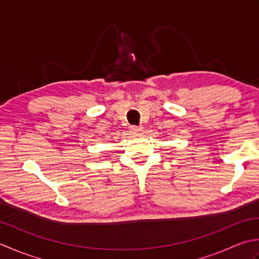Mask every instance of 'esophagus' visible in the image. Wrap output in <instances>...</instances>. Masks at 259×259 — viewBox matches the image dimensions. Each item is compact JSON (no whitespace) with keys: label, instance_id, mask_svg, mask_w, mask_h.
Segmentation results:
<instances>
[{"label":"esophagus","instance_id":"1","mask_svg":"<svg viewBox=\"0 0 259 259\" xmlns=\"http://www.w3.org/2000/svg\"><path fill=\"white\" fill-rule=\"evenodd\" d=\"M130 131L132 134H140L143 132V127H142V126H131Z\"/></svg>","mask_w":259,"mask_h":259}]
</instances>
